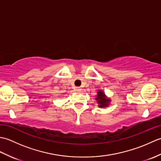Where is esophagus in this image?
Here are the masks:
<instances>
[{"label":"esophagus","instance_id":"obj_1","mask_svg":"<svg viewBox=\"0 0 161 161\" xmlns=\"http://www.w3.org/2000/svg\"><path fill=\"white\" fill-rule=\"evenodd\" d=\"M81 91V88L80 87H76V91L80 92Z\"/></svg>","mask_w":161,"mask_h":161}]
</instances>
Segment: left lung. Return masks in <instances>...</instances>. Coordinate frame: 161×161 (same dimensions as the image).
Masks as SVG:
<instances>
[{"mask_svg":"<svg viewBox=\"0 0 161 161\" xmlns=\"http://www.w3.org/2000/svg\"><path fill=\"white\" fill-rule=\"evenodd\" d=\"M95 100L97 101L98 107L100 108H106L110 105V102L111 100L110 98L107 97L103 91L102 90H99L97 92V95Z\"/></svg>","mask_w":161,"mask_h":161,"instance_id":"obj_1","label":"left lung"}]
</instances>
